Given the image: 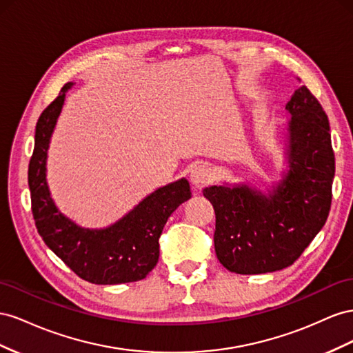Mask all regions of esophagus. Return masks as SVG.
Masks as SVG:
<instances>
[{
    "instance_id": "34e87169",
    "label": "esophagus",
    "mask_w": 353,
    "mask_h": 353,
    "mask_svg": "<svg viewBox=\"0 0 353 353\" xmlns=\"http://www.w3.org/2000/svg\"><path fill=\"white\" fill-rule=\"evenodd\" d=\"M190 183L195 189H203L211 183V170L207 165H196L190 171Z\"/></svg>"
}]
</instances>
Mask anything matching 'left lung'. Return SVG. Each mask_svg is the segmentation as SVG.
Segmentation results:
<instances>
[{"instance_id":"1","label":"left lung","mask_w":353,"mask_h":353,"mask_svg":"<svg viewBox=\"0 0 353 353\" xmlns=\"http://www.w3.org/2000/svg\"><path fill=\"white\" fill-rule=\"evenodd\" d=\"M287 170L266 192L248 183L203 190L216 213L214 248L228 270L257 275L293 265L325 225L334 179L328 117L306 85L285 105Z\"/></svg>"}]
</instances>
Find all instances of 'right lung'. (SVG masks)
Listing matches in <instances>:
<instances>
[{"label": "right lung", "instance_id": "right-lung-1", "mask_svg": "<svg viewBox=\"0 0 353 353\" xmlns=\"http://www.w3.org/2000/svg\"><path fill=\"white\" fill-rule=\"evenodd\" d=\"M74 84L63 85L35 127L28 170L35 225L46 245L79 278L99 285L134 283L157 266L158 239L173 211L192 196L190 186L185 177L161 186L115 223L100 229L79 226L59 211L47 183V157L66 93Z\"/></svg>", "mask_w": 353, "mask_h": 353}]
</instances>
